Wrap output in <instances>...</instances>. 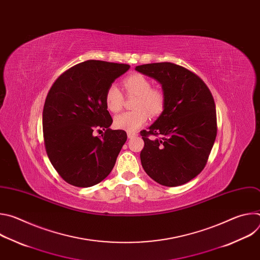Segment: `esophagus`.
<instances>
[{"mask_svg": "<svg viewBox=\"0 0 260 260\" xmlns=\"http://www.w3.org/2000/svg\"><path fill=\"white\" fill-rule=\"evenodd\" d=\"M136 136H137L136 133H134V132H127V138H128V139H133V138H135Z\"/></svg>", "mask_w": 260, "mask_h": 260, "instance_id": "obj_1", "label": "esophagus"}]
</instances>
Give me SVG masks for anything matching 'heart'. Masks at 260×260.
Returning <instances> with one entry per match:
<instances>
[{"label":"heart","instance_id":"b5f03b06","mask_svg":"<svg viewBox=\"0 0 260 260\" xmlns=\"http://www.w3.org/2000/svg\"><path fill=\"white\" fill-rule=\"evenodd\" d=\"M123 86L128 95H136L134 111L124 112L114 118V126L126 132H136L151 116L159 115L165 108V95L152 88L151 81L142 74H134L123 80ZM123 96L119 88L111 85L105 93V105L108 111L117 113L121 110Z\"/></svg>","mask_w":260,"mask_h":260}]
</instances>
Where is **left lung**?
<instances>
[{
  "instance_id": "obj_1",
  "label": "left lung",
  "mask_w": 260,
  "mask_h": 260,
  "mask_svg": "<svg viewBox=\"0 0 260 260\" xmlns=\"http://www.w3.org/2000/svg\"><path fill=\"white\" fill-rule=\"evenodd\" d=\"M136 71L158 81L165 95L161 114L148 131L141 132L142 167L165 186L187 183L205 168L216 139L212 93L194 73L172 62L146 63ZM150 134L161 138L152 140Z\"/></svg>"
}]
</instances>
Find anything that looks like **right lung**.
I'll return each instance as SVG.
<instances>
[{
  "instance_id": "right-lung-1",
  "label": "right lung",
  "mask_w": 260,
  "mask_h": 260,
  "mask_svg": "<svg viewBox=\"0 0 260 260\" xmlns=\"http://www.w3.org/2000/svg\"><path fill=\"white\" fill-rule=\"evenodd\" d=\"M129 68L86 60L61 74L47 94L42 118L46 152L59 176L74 186H93L114 168L127 136L110 128L113 120L105 93ZM94 128L105 134L95 137Z\"/></svg>"
}]
</instances>
